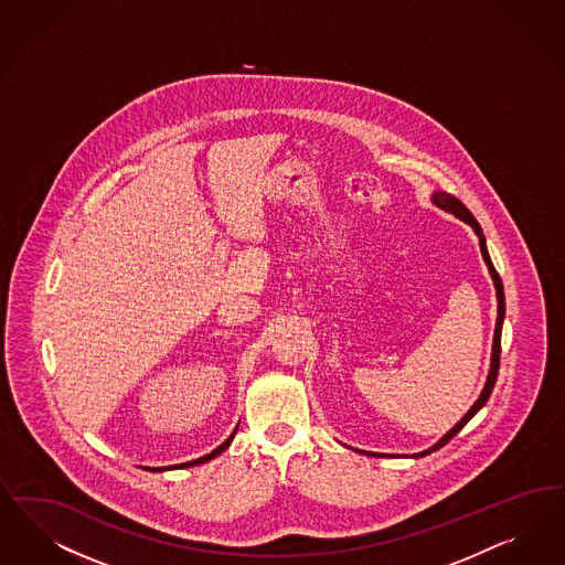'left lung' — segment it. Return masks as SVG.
Masks as SVG:
<instances>
[{
    "label": "left lung",
    "instance_id": "obj_1",
    "mask_svg": "<svg viewBox=\"0 0 565 565\" xmlns=\"http://www.w3.org/2000/svg\"><path fill=\"white\" fill-rule=\"evenodd\" d=\"M433 203L440 207V210H445V212H449V214H454L456 218L463 220L466 224H470L473 228V233H476V237L480 241V252H482V257H484V262H487V266H489V273H491L492 282H494V291H497V324H494V339H492V355H491V370H489V376H487V384H484V388H482V393H480V397L476 399L472 407H470V412L463 416V418L457 422L456 426L445 435V437L440 438L438 443H435L430 449H424V451H419V454H412V457H426L430 456L433 451H438L440 447H445L451 438L456 437L457 433L470 422V419L484 407V403L489 401L491 397L492 388H494V383H497V374H499V358H501V328H503V318H505V292H503V282H501V276L497 274L494 270V266H492L491 255L487 252V238L482 235V228H480V224L476 222V218L472 216V212L461 203V201L454 198L451 193H445V191H435L433 193ZM358 451V449H355ZM360 454H364V456L372 457H384L386 454H372V451H360Z\"/></svg>",
    "mask_w": 565,
    "mask_h": 565
}]
</instances>
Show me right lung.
I'll return each instance as SVG.
<instances>
[{
    "label": "right lung",
    "mask_w": 565,
    "mask_h": 565,
    "mask_svg": "<svg viewBox=\"0 0 565 565\" xmlns=\"http://www.w3.org/2000/svg\"><path fill=\"white\" fill-rule=\"evenodd\" d=\"M238 428V426H237ZM237 428L233 430V435L226 438L220 447H216L212 454H207V456L200 457V459H193V461H186V463H179V466H168V468H149L151 472H162V470H177V468H191V466H200V463H205V461H210V459H214V457H218L222 451H226L228 449V445L233 443V438L237 435Z\"/></svg>",
    "instance_id": "obj_1"
}]
</instances>
